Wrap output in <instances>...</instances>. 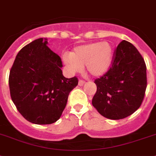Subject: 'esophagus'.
<instances>
[{
  "label": "esophagus",
  "instance_id": "obj_1",
  "mask_svg": "<svg viewBox=\"0 0 156 156\" xmlns=\"http://www.w3.org/2000/svg\"><path fill=\"white\" fill-rule=\"evenodd\" d=\"M85 81H83V80H79L78 81V86H83V85L85 84Z\"/></svg>",
  "mask_w": 156,
  "mask_h": 156
}]
</instances>
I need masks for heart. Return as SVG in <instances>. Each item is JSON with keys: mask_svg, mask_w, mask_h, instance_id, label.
Masks as SVG:
<instances>
[{"mask_svg": "<svg viewBox=\"0 0 156 156\" xmlns=\"http://www.w3.org/2000/svg\"><path fill=\"white\" fill-rule=\"evenodd\" d=\"M114 58V48L110 42L90 43L76 47L70 54H64L62 62L69 73H79L86 66L94 77H101L110 69Z\"/></svg>", "mask_w": 156, "mask_h": 156, "instance_id": "obj_1", "label": "heart"}]
</instances>
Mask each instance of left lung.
<instances>
[{"label":"left lung","mask_w":156,"mask_h":156,"mask_svg":"<svg viewBox=\"0 0 156 156\" xmlns=\"http://www.w3.org/2000/svg\"><path fill=\"white\" fill-rule=\"evenodd\" d=\"M92 104L101 115L120 120L140 108L147 88L144 60L133 44L123 40L116 48L112 66L95 80Z\"/></svg>","instance_id":"obj_1"}]
</instances>
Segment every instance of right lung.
I'll use <instances>...</instances> for the list:
<instances>
[{
  "mask_svg": "<svg viewBox=\"0 0 156 156\" xmlns=\"http://www.w3.org/2000/svg\"><path fill=\"white\" fill-rule=\"evenodd\" d=\"M40 38L23 47L9 73L10 95L20 113L36 125L56 122L66 105L69 94L78 83L62 75V61Z\"/></svg>",
  "mask_w": 156,
  "mask_h": 156,
  "instance_id": "obj_1",
  "label": "right lung"
}]
</instances>
